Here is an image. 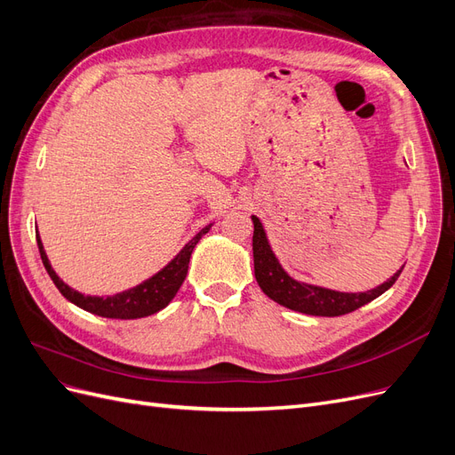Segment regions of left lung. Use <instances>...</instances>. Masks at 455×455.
Here are the masks:
<instances>
[{
  "label": "left lung",
  "mask_w": 455,
  "mask_h": 455,
  "mask_svg": "<svg viewBox=\"0 0 455 455\" xmlns=\"http://www.w3.org/2000/svg\"><path fill=\"white\" fill-rule=\"evenodd\" d=\"M252 222H254L252 252H254L256 281L266 296H269L273 301H277V304L292 311L315 315V316H339V315L351 313L355 309L370 304L371 299H376L385 291H389V288L395 284V281L398 279V275H401V271L404 269L403 266L389 281L371 288L368 292H338L323 286L298 283L281 267L277 256H275L271 251L264 226H261L259 220L252 216Z\"/></svg>",
  "instance_id": "obj_1"
}]
</instances>
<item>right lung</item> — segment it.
Returning a JSON list of instances; mask_svg holds the SVG:
<instances>
[{
	"label": "right lung",
	"mask_w": 455,
	"mask_h": 455,
	"mask_svg": "<svg viewBox=\"0 0 455 455\" xmlns=\"http://www.w3.org/2000/svg\"><path fill=\"white\" fill-rule=\"evenodd\" d=\"M211 228H212V224L204 226L197 233V235L169 261L167 266L154 275V277H149L148 281L136 284L134 288H129V291H125V292L106 296V298L104 296L102 298L100 296H85V294L74 291V288L68 286L64 281H60L59 275L54 273V269L51 267V261L45 254L44 243H41V239H39V233L36 235V239H37V246H39L41 261H44L49 277L52 279L54 286L59 288L60 294L68 301H72L74 306L85 309L92 315L106 316V319H140V316L154 315L171 304V299L176 296L178 291H180V286L188 275L191 252H194L199 239L204 235V233H209Z\"/></svg>",
	"instance_id": "1"
}]
</instances>
